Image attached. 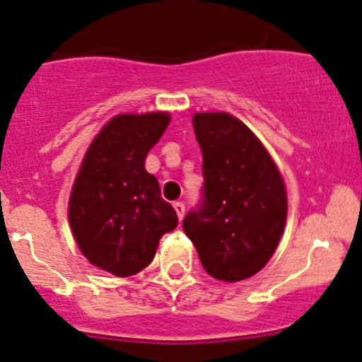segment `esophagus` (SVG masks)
<instances>
[{
    "label": "esophagus",
    "instance_id": "1",
    "mask_svg": "<svg viewBox=\"0 0 362 362\" xmlns=\"http://www.w3.org/2000/svg\"><path fill=\"white\" fill-rule=\"evenodd\" d=\"M173 207H175V211H177V214H178V218H184V214H185V205H184V202H175L173 204Z\"/></svg>",
    "mask_w": 362,
    "mask_h": 362
}]
</instances>
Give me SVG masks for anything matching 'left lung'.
Returning <instances> with one entry per match:
<instances>
[{"label": "left lung", "mask_w": 362, "mask_h": 362, "mask_svg": "<svg viewBox=\"0 0 362 362\" xmlns=\"http://www.w3.org/2000/svg\"><path fill=\"white\" fill-rule=\"evenodd\" d=\"M202 149L200 204L184 218L207 274L240 281L267 265L281 238L286 193L278 168L242 120L229 113H197Z\"/></svg>", "instance_id": "obj_1"}]
</instances>
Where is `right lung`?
I'll return each instance as SVG.
<instances>
[{
    "label": "right lung",
    "mask_w": 362,
    "mask_h": 362,
    "mask_svg": "<svg viewBox=\"0 0 362 362\" xmlns=\"http://www.w3.org/2000/svg\"><path fill=\"white\" fill-rule=\"evenodd\" d=\"M168 124V113L117 115L88 148L71 189L68 218L81 252L120 278L146 269L178 223L144 168Z\"/></svg>",
    "instance_id": "obj_1"
}]
</instances>
